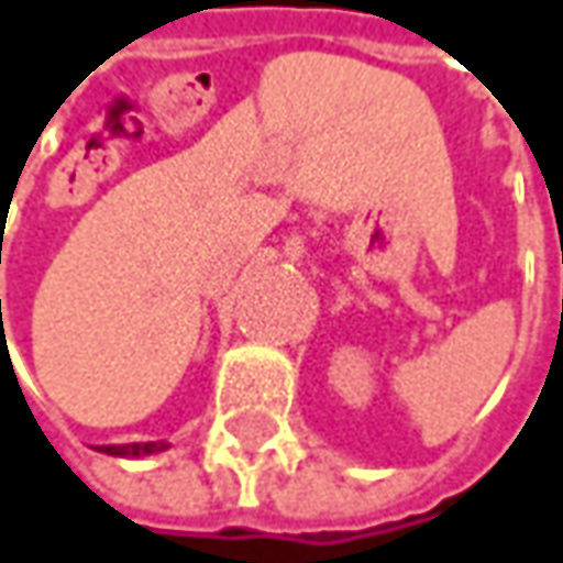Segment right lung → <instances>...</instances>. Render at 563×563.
Segmentation results:
<instances>
[{
  "instance_id": "right-lung-1",
  "label": "right lung",
  "mask_w": 563,
  "mask_h": 563,
  "mask_svg": "<svg viewBox=\"0 0 563 563\" xmlns=\"http://www.w3.org/2000/svg\"><path fill=\"white\" fill-rule=\"evenodd\" d=\"M100 453L107 456H123V460H142V456H152L167 450L164 440H148V443H113V446H98Z\"/></svg>"
}]
</instances>
